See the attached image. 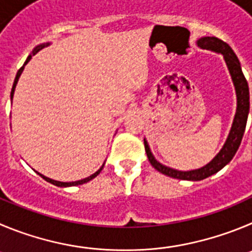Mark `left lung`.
Segmentation results:
<instances>
[{
    "mask_svg": "<svg viewBox=\"0 0 252 252\" xmlns=\"http://www.w3.org/2000/svg\"><path fill=\"white\" fill-rule=\"evenodd\" d=\"M196 46L201 49H208V51L215 52V53H220L224 57L230 76H231L232 83H234L235 93H236V113H235L234 122H232L231 129H230V133L226 138V142L222 145L220 152L214 157L213 160L209 161L206 165L201 166L199 169H194V170L183 171L159 163L155 159L154 155H153L149 144H148V140L144 138L145 152H147V157L149 159L150 164L153 165V168L157 169L159 173L174 178V179L190 180V182L206 179L209 176L218 173L219 170H221L226 164L231 161V159L234 158V155L236 154L237 149H239L241 139H243L246 122H248L249 110H250L249 84L246 82L243 70H241L239 60H237L236 55L234 53L231 47L227 43H225L224 41H221V39L216 38V37H201V38L196 41Z\"/></svg>",
    "mask_w": 252,
    "mask_h": 252,
    "instance_id": "obj_1",
    "label": "left lung"
}]
</instances>
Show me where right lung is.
<instances>
[{
    "label": "right lung",
    "instance_id": "right-lung-1",
    "mask_svg": "<svg viewBox=\"0 0 252 252\" xmlns=\"http://www.w3.org/2000/svg\"><path fill=\"white\" fill-rule=\"evenodd\" d=\"M47 46H49V42H47V43H42V44H38V46L36 47V48L33 49V51L31 52L30 53V56H28L27 57V60H26V62H25V64L22 65V67L20 68V69H18V72H17V74H16V78H15V82H13V87H12V91H11V100L13 99V94H15V89H16V86H17V83H18V79H20V77H21V74H22V72H23V69H25V65L27 64L28 62H30L31 61V58L33 57L34 55H36V53H38L39 51H41L42 48H44V47H47ZM105 163V161H104ZM104 163H103V165L100 166L99 169H98L97 171H95V173L94 174H92L91 176H88V178H84V179H81V180H77V182H70V183H63V182H58V180H53V179H51V178H47V176H44V175H42V174H39L38 171H36L37 174H38L39 176H42V178H43L44 180H46V182H48V183H51V184H53V185H56V187H61V188H68V187H76V185H82V184H84V183H88V182H91L92 179H94V178H95V176L98 175V174L100 173V171H102V169L104 168Z\"/></svg>",
    "mask_w": 252,
    "mask_h": 252
}]
</instances>
